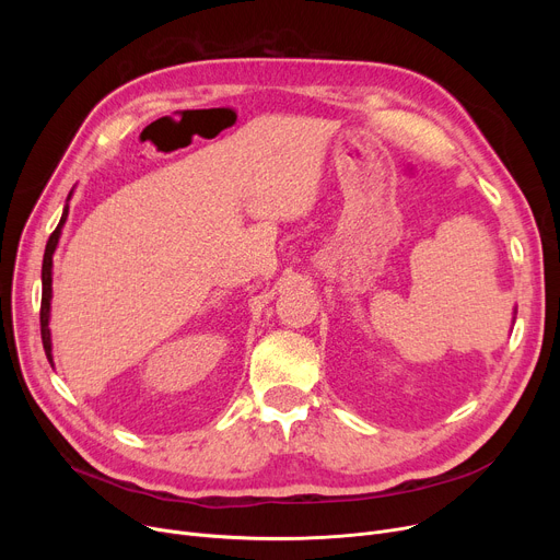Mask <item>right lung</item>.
<instances>
[{"instance_id": "obj_1", "label": "right lung", "mask_w": 560, "mask_h": 560, "mask_svg": "<svg viewBox=\"0 0 560 560\" xmlns=\"http://www.w3.org/2000/svg\"><path fill=\"white\" fill-rule=\"evenodd\" d=\"M72 195V192H70ZM70 199V197H68ZM68 220V206L63 209L61 222L54 229V233L49 235L47 247H45V256H43V302H40V336H43V347H45V354L51 363V336H49V302H51V256L56 252L58 238H61V229Z\"/></svg>"}]
</instances>
